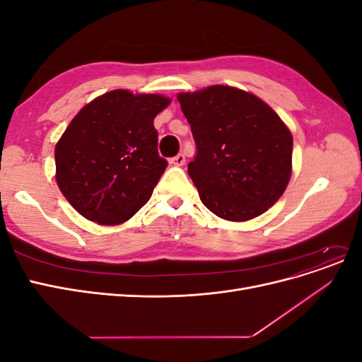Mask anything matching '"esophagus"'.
Here are the masks:
<instances>
[{"instance_id":"1","label":"esophagus","mask_w":362,"mask_h":362,"mask_svg":"<svg viewBox=\"0 0 362 362\" xmlns=\"http://www.w3.org/2000/svg\"><path fill=\"white\" fill-rule=\"evenodd\" d=\"M184 163H185V156L184 154H178V156H175L173 158H170L172 166H182Z\"/></svg>"}]
</instances>
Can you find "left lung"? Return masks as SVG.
<instances>
[{
	"label": "left lung",
	"instance_id": "1",
	"mask_svg": "<svg viewBox=\"0 0 362 362\" xmlns=\"http://www.w3.org/2000/svg\"><path fill=\"white\" fill-rule=\"evenodd\" d=\"M177 98L198 148L187 170L202 204L229 222L266 213L291 178L288 127L269 104L237 87L216 84Z\"/></svg>",
	"mask_w": 362,
	"mask_h": 362
}]
</instances>
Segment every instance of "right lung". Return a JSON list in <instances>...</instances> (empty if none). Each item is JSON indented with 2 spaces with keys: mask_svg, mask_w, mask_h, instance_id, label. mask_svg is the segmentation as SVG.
Here are the masks:
<instances>
[{
  "mask_svg": "<svg viewBox=\"0 0 362 362\" xmlns=\"http://www.w3.org/2000/svg\"><path fill=\"white\" fill-rule=\"evenodd\" d=\"M169 104L163 95L116 89L71 120L54 151L56 181L87 221L120 225L149 201L168 166L154 119Z\"/></svg>",
  "mask_w": 362,
  "mask_h": 362,
  "instance_id": "right-lung-1",
  "label": "right lung"
}]
</instances>
